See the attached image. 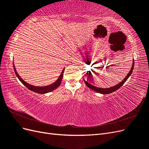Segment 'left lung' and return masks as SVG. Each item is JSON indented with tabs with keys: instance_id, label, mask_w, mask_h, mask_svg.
Segmentation results:
<instances>
[{
	"instance_id": "left-lung-1",
	"label": "left lung",
	"mask_w": 149,
	"mask_h": 149,
	"mask_svg": "<svg viewBox=\"0 0 149 149\" xmlns=\"http://www.w3.org/2000/svg\"><path fill=\"white\" fill-rule=\"evenodd\" d=\"M134 60H133V65H132V66L131 68V69H130L129 73L127 74V75L126 76V77L122 81L119 83H118L117 85L114 86L113 87H111V88H97L96 86H93L91 85V84L88 83L87 81H86L85 79H84V81L85 83V84H86L87 86H88L90 89H93V91H96L97 93H101V94H109V93H113L114 91H116V90H118L119 88H120L122 86H123L124 84V83L127 81V79L129 78V76H130V74H132V71H133V69H134Z\"/></svg>"
}]
</instances>
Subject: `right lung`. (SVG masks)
Returning a JSON list of instances; mask_svg holds the SVG:
<instances>
[{
  "label": "right lung",
  "instance_id": "1",
  "mask_svg": "<svg viewBox=\"0 0 149 149\" xmlns=\"http://www.w3.org/2000/svg\"><path fill=\"white\" fill-rule=\"evenodd\" d=\"M13 65V69H14L15 73L16 76H17V78H19V79L21 81V83H23V84H24L26 88H27L28 89H29L30 90H31V91H32L35 92V93H39V94H45V93H47L51 92V91H53L54 89H56L58 86H59L61 84V80H62V78H63V76L64 69H65L64 68L60 76H59V78H58V79L56 81L55 83L50 84V85L47 86L38 87V86H35L30 85V84H29L28 83H26L25 81H24L20 78V76H19V74L17 73V71L15 70V68L14 65Z\"/></svg>",
  "mask_w": 149,
  "mask_h": 149
}]
</instances>
